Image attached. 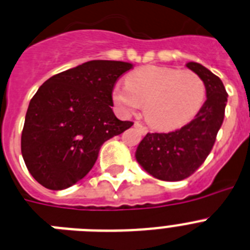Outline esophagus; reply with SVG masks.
<instances>
[{
    "label": "esophagus",
    "mask_w": 250,
    "mask_h": 250,
    "mask_svg": "<svg viewBox=\"0 0 250 250\" xmlns=\"http://www.w3.org/2000/svg\"><path fill=\"white\" fill-rule=\"evenodd\" d=\"M134 126L138 127V129H139L143 134H146V131H148V129H146V127L144 126V125H142V124H140V123H135V124H134Z\"/></svg>",
    "instance_id": "1"
}]
</instances>
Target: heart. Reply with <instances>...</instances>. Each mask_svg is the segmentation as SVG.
<instances>
[{
	"instance_id": "obj_1",
	"label": "heart",
	"mask_w": 250,
	"mask_h": 250,
	"mask_svg": "<svg viewBox=\"0 0 250 250\" xmlns=\"http://www.w3.org/2000/svg\"><path fill=\"white\" fill-rule=\"evenodd\" d=\"M206 87L191 70L146 65L126 77V86L114 87L112 99L131 114L146 104V119L159 130H172L191 121L202 107Z\"/></svg>"
}]
</instances>
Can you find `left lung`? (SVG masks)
Wrapping results in <instances>:
<instances>
[{
  "label": "left lung",
  "instance_id": "obj_1",
  "mask_svg": "<svg viewBox=\"0 0 250 250\" xmlns=\"http://www.w3.org/2000/svg\"><path fill=\"white\" fill-rule=\"evenodd\" d=\"M187 67L201 77L206 87V101L195 119L169 133H148L136 149V161L153 177L176 182L193 174L212 150L223 125L227 89L212 72L189 62Z\"/></svg>",
  "mask_w": 250,
  "mask_h": 250
}]
</instances>
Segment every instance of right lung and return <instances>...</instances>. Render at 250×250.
<instances>
[{"mask_svg":"<svg viewBox=\"0 0 250 250\" xmlns=\"http://www.w3.org/2000/svg\"><path fill=\"white\" fill-rule=\"evenodd\" d=\"M131 68L126 62H86L39 87L25 117L21 153L42 186L58 191L82 180L102 144L133 125L111 108L117 80Z\"/></svg>","mask_w":250,"mask_h":250,"instance_id":"right-lung-1","label":"right lung"}]
</instances>
